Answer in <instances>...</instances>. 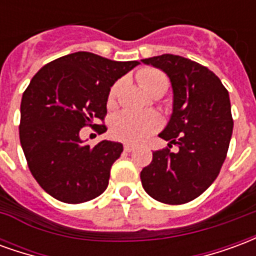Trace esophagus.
Masks as SVG:
<instances>
[{"instance_id":"34e87169","label":"esophagus","mask_w":256,"mask_h":256,"mask_svg":"<svg viewBox=\"0 0 256 256\" xmlns=\"http://www.w3.org/2000/svg\"><path fill=\"white\" fill-rule=\"evenodd\" d=\"M123 150H126V152H132V150H134V146H133V145H130V144H124Z\"/></svg>"}]
</instances>
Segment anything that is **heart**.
Wrapping results in <instances>:
<instances>
[{
  "mask_svg": "<svg viewBox=\"0 0 256 256\" xmlns=\"http://www.w3.org/2000/svg\"><path fill=\"white\" fill-rule=\"evenodd\" d=\"M137 79L141 88L148 94L163 93L168 88V79L164 74L156 68H144L137 74ZM120 84H116L112 86L110 96H108V106H114L116 102ZM162 126V119L156 114H134V112H120L112 120V134L120 141L130 142V144H140L150 136L158 132Z\"/></svg>",
  "mask_w": 256,
  "mask_h": 256,
  "instance_id": "b5f03b06",
  "label": "heart"
}]
</instances>
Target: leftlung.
I'll use <instances>...</instances> for the list:
<instances>
[{
  "label": "left lung",
  "mask_w": 256,
  "mask_h": 256,
  "mask_svg": "<svg viewBox=\"0 0 256 256\" xmlns=\"http://www.w3.org/2000/svg\"><path fill=\"white\" fill-rule=\"evenodd\" d=\"M167 74L172 114L159 137L168 141L142 168L145 192L164 204H184L200 196L218 177L233 132L229 93L208 68L176 54L141 60ZM177 144L178 150L170 148Z\"/></svg>",
  "instance_id": "1"
}]
</instances>
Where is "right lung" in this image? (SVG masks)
I'll list each match as a JSON object with an SVG mask.
<instances>
[{
    "mask_svg": "<svg viewBox=\"0 0 256 256\" xmlns=\"http://www.w3.org/2000/svg\"><path fill=\"white\" fill-rule=\"evenodd\" d=\"M138 64L76 52L48 63L31 79L20 104V144L32 177L50 196L78 204L106 190L123 145L102 140L92 148L79 132L104 120L111 86Z\"/></svg>",
    "mask_w": 256,
    "mask_h": 256,
    "instance_id": "1",
    "label": "right lung"
}]
</instances>
